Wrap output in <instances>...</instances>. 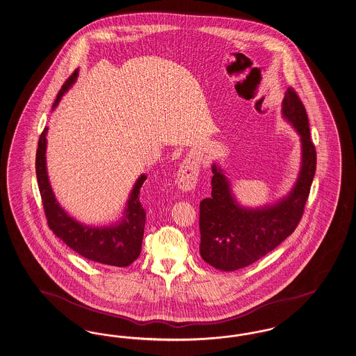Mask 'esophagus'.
Here are the masks:
<instances>
[{
    "label": "esophagus",
    "mask_w": 356,
    "mask_h": 356,
    "mask_svg": "<svg viewBox=\"0 0 356 356\" xmlns=\"http://www.w3.org/2000/svg\"><path fill=\"white\" fill-rule=\"evenodd\" d=\"M200 175V163L195 158H186L180 165L175 183L177 188L183 192H191L198 183Z\"/></svg>",
    "instance_id": "esophagus-1"
}]
</instances>
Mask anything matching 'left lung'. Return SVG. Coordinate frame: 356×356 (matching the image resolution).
Instances as JSON below:
<instances>
[{
  "mask_svg": "<svg viewBox=\"0 0 356 356\" xmlns=\"http://www.w3.org/2000/svg\"><path fill=\"white\" fill-rule=\"evenodd\" d=\"M282 116L298 132L302 145L298 179L286 197L263 207H243L233 197L222 170L212 164L211 197L200 203V252L213 268L236 270L250 266L277 248L300 221L316 171V149L306 108L293 88L282 99Z\"/></svg>",
  "mask_w": 356,
  "mask_h": 356,
  "instance_id": "1",
  "label": "left lung"
}]
</instances>
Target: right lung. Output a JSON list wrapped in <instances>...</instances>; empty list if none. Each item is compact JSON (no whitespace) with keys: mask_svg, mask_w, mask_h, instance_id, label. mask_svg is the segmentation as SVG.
<instances>
[{"mask_svg":"<svg viewBox=\"0 0 356 356\" xmlns=\"http://www.w3.org/2000/svg\"><path fill=\"white\" fill-rule=\"evenodd\" d=\"M77 74L79 71L75 70V72L68 77L58 93L53 108L57 107L62 96L75 83ZM47 134L48 128H44L40 136L39 147L36 152V176L49 228L70 249L87 259L115 267H127L132 264L138 258L143 246L146 212L140 203V189L146 180V175L143 173L134 185L122 220L108 227L84 225L67 215V212L59 206L51 191L45 156Z\"/></svg>","mask_w":356,"mask_h":356,"instance_id":"add662e5","label":"right lung"}]
</instances>
